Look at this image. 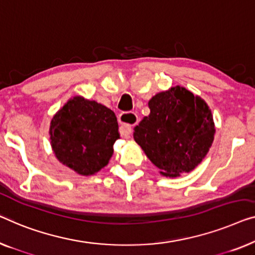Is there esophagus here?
I'll return each instance as SVG.
<instances>
[{
	"label": "esophagus",
	"instance_id": "34e87169",
	"mask_svg": "<svg viewBox=\"0 0 255 255\" xmlns=\"http://www.w3.org/2000/svg\"><path fill=\"white\" fill-rule=\"evenodd\" d=\"M119 122L121 124L120 127V132L122 135H128L131 134L132 128H133L134 125L138 122V116H136L135 113L128 112V113H122L119 116Z\"/></svg>",
	"mask_w": 255,
	"mask_h": 255
}]
</instances>
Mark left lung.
I'll use <instances>...</instances> for the list:
<instances>
[{
  "mask_svg": "<svg viewBox=\"0 0 255 255\" xmlns=\"http://www.w3.org/2000/svg\"><path fill=\"white\" fill-rule=\"evenodd\" d=\"M150 113L133 138L165 177H178L200 163L212 146L215 125L209 107L186 88L175 86L148 102Z\"/></svg>",
  "mask_w": 255,
  "mask_h": 255,
  "instance_id": "1",
  "label": "left lung"
}]
</instances>
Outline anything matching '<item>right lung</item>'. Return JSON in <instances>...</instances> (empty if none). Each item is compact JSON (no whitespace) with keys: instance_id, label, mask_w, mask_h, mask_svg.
<instances>
[{"instance_id":"obj_1","label":"right lung","mask_w":255,"mask_h":255,"mask_svg":"<svg viewBox=\"0 0 255 255\" xmlns=\"http://www.w3.org/2000/svg\"><path fill=\"white\" fill-rule=\"evenodd\" d=\"M49 134L57 160L82 176L106 167L120 138L115 113L82 97L70 99L55 114Z\"/></svg>"}]
</instances>
